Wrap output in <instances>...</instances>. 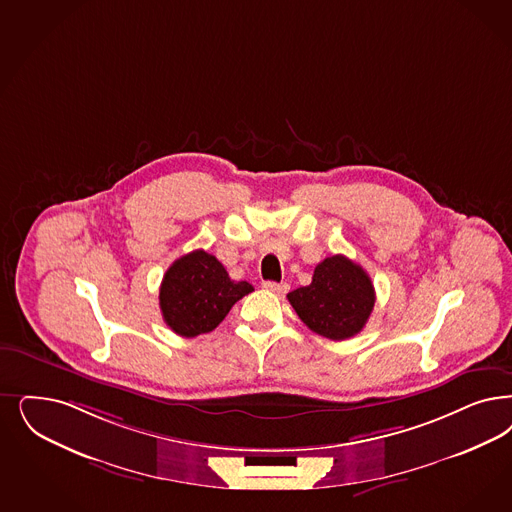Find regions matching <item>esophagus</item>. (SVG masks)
<instances>
[{
  "label": "esophagus",
  "instance_id": "1",
  "mask_svg": "<svg viewBox=\"0 0 512 512\" xmlns=\"http://www.w3.org/2000/svg\"><path fill=\"white\" fill-rule=\"evenodd\" d=\"M266 291H272V293H276V295H285L287 291H289V285L287 283H276V282H265Z\"/></svg>",
  "mask_w": 512,
  "mask_h": 512
}]
</instances>
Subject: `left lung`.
I'll return each mask as SVG.
<instances>
[{
  "instance_id": "obj_1",
  "label": "left lung",
  "mask_w": 512,
  "mask_h": 512,
  "mask_svg": "<svg viewBox=\"0 0 512 512\" xmlns=\"http://www.w3.org/2000/svg\"><path fill=\"white\" fill-rule=\"evenodd\" d=\"M287 299L308 329L331 340H346L363 331L376 295L361 266L333 255L316 266L310 285L291 291Z\"/></svg>"
}]
</instances>
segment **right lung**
<instances>
[{"label": "right lung", "mask_w": 512, "mask_h": 512, "mask_svg": "<svg viewBox=\"0 0 512 512\" xmlns=\"http://www.w3.org/2000/svg\"><path fill=\"white\" fill-rule=\"evenodd\" d=\"M251 291V283L230 280L213 255L196 249L166 270L160 283V312L176 335L193 338L213 331Z\"/></svg>", "instance_id": "right-lung-1"}]
</instances>
